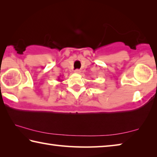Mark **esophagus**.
<instances>
[{"label":"esophagus","mask_w":157,"mask_h":157,"mask_svg":"<svg viewBox=\"0 0 157 157\" xmlns=\"http://www.w3.org/2000/svg\"><path fill=\"white\" fill-rule=\"evenodd\" d=\"M80 70H79V69H76V70H75V73H77V74H79V73H80Z\"/></svg>","instance_id":"34e87169"}]
</instances>
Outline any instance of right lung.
Wrapping results in <instances>:
<instances>
[{"label": "right lung", "mask_w": 157, "mask_h": 157, "mask_svg": "<svg viewBox=\"0 0 157 157\" xmlns=\"http://www.w3.org/2000/svg\"><path fill=\"white\" fill-rule=\"evenodd\" d=\"M58 81H59V82H62L63 80H62V79H61V78H58Z\"/></svg>", "instance_id": "right-lung-1"}]
</instances>
